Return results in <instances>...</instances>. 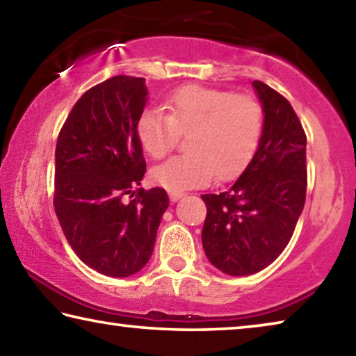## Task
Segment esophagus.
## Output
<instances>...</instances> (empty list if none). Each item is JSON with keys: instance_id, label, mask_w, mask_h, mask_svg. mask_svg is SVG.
I'll list each match as a JSON object with an SVG mask.
<instances>
[{"instance_id": "34e87169", "label": "esophagus", "mask_w": 356, "mask_h": 356, "mask_svg": "<svg viewBox=\"0 0 356 356\" xmlns=\"http://www.w3.org/2000/svg\"><path fill=\"white\" fill-rule=\"evenodd\" d=\"M185 195L182 191H170V197H171V201L172 202H177L179 200H182Z\"/></svg>"}]
</instances>
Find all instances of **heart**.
Listing matches in <instances>:
<instances>
[{
	"instance_id": "heart-1",
	"label": "heart",
	"mask_w": 356,
	"mask_h": 356,
	"mask_svg": "<svg viewBox=\"0 0 356 356\" xmlns=\"http://www.w3.org/2000/svg\"><path fill=\"white\" fill-rule=\"evenodd\" d=\"M168 114L147 108L138 119L143 149L161 159L174 149L180 134L188 135L185 155L154 168L156 184L184 191L238 176L254 156L264 130L261 104L250 95L202 86H184L168 100Z\"/></svg>"
}]
</instances>
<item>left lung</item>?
I'll return each instance as SVG.
<instances>
[{"label": "left lung", "mask_w": 356, "mask_h": 356, "mask_svg": "<svg viewBox=\"0 0 356 356\" xmlns=\"http://www.w3.org/2000/svg\"><path fill=\"white\" fill-rule=\"evenodd\" d=\"M264 111L259 147L240 177L207 206L202 246L210 264L231 276L268 267L291 240L306 200V135L291 104L252 81Z\"/></svg>", "instance_id": "obj_1"}]
</instances>
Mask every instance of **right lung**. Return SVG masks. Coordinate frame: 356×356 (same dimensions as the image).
<instances>
[{"label":"right lung","instance_id":"right-lung-1","mask_svg":"<svg viewBox=\"0 0 356 356\" xmlns=\"http://www.w3.org/2000/svg\"><path fill=\"white\" fill-rule=\"evenodd\" d=\"M147 94L144 78H108L81 95L56 143L59 225L75 254L113 278L149 262L170 206L163 188H140L146 160L136 125Z\"/></svg>","mask_w":356,"mask_h":356}]
</instances>
